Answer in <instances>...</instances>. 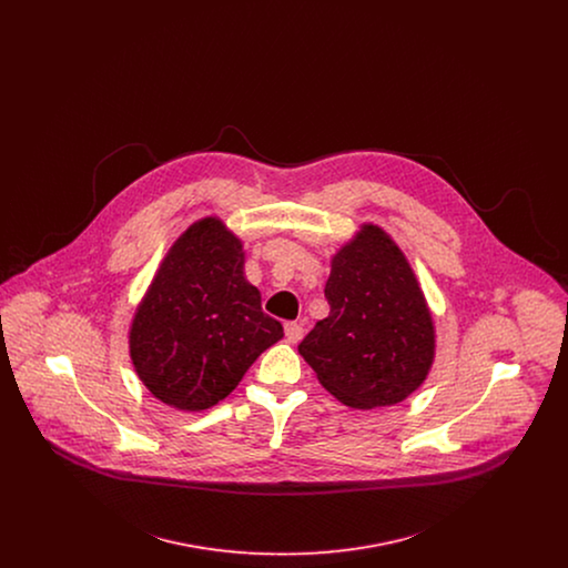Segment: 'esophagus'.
<instances>
[{
	"label": "esophagus",
	"instance_id": "esophagus-1",
	"mask_svg": "<svg viewBox=\"0 0 568 568\" xmlns=\"http://www.w3.org/2000/svg\"><path fill=\"white\" fill-rule=\"evenodd\" d=\"M302 336H304V329H302V325L296 324V322H290V324H285V338H287V343L296 345V343L302 341Z\"/></svg>",
	"mask_w": 568,
	"mask_h": 568
}]
</instances>
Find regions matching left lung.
<instances>
[{
  "instance_id": "obj_1",
  "label": "left lung",
  "mask_w": 568,
  "mask_h": 568,
  "mask_svg": "<svg viewBox=\"0 0 568 568\" xmlns=\"http://www.w3.org/2000/svg\"><path fill=\"white\" fill-rule=\"evenodd\" d=\"M329 315L297 352L325 389L352 408L406 400L433 371L436 327L403 248L375 223H362L329 262Z\"/></svg>"
}]
</instances>
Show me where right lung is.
Returning <instances> with one entry per match:
<instances>
[{"instance_id":"obj_1","label":"right lung","mask_w":568,"mask_h":568,"mask_svg":"<svg viewBox=\"0 0 568 568\" xmlns=\"http://www.w3.org/2000/svg\"><path fill=\"white\" fill-rule=\"evenodd\" d=\"M283 338L244 278L243 241L202 216L172 243L128 329L142 385L176 410H204L230 396L251 364Z\"/></svg>"}]
</instances>
